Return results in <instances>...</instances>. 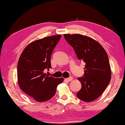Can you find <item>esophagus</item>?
Here are the masks:
<instances>
[{"mask_svg": "<svg viewBox=\"0 0 125 125\" xmlns=\"http://www.w3.org/2000/svg\"><path fill=\"white\" fill-rule=\"evenodd\" d=\"M73 80V78H72V77H70V78L66 79V80L67 81V82H71V81Z\"/></svg>", "mask_w": 125, "mask_h": 125, "instance_id": "1", "label": "esophagus"}]
</instances>
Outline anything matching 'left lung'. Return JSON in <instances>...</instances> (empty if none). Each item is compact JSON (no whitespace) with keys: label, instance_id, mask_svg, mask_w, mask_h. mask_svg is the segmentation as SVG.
Listing matches in <instances>:
<instances>
[{"label":"left lung","instance_id":"left-lung-1","mask_svg":"<svg viewBox=\"0 0 125 125\" xmlns=\"http://www.w3.org/2000/svg\"><path fill=\"white\" fill-rule=\"evenodd\" d=\"M79 60L85 63L84 75L79 78L82 88L77 97L89 103L100 97L111 79L112 71L108 54L103 47L93 38L79 34H64Z\"/></svg>","mask_w":125,"mask_h":125}]
</instances>
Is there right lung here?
I'll list each match as a JSON object with an SVG mask.
<instances>
[{
  "label": "right lung",
  "instance_id": "add662e5",
  "mask_svg": "<svg viewBox=\"0 0 125 125\" xmlns=\"http://www.w3.org/2000/svg\"><path fill=\"white\" fill-rule=\"evenodd\" d=\"M61 35H54L30 43L24 49L17 64L20 88L36 101H48L55 95L64 79L49 76L44 72L51 67L50 57Z\"/></svg>",
  "mask_w": 125,
  "mask_h": 125
}]
</instances>
